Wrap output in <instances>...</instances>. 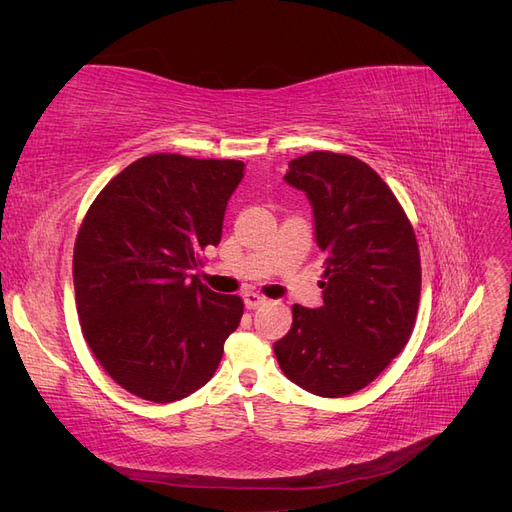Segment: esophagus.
Here are the masks:
<instances>
[{
  "instance_id": "34e87169",
  "label": "esophagus",
  "mask_w": 512,
  "mask_h": 512,
  "mask_svg": "<svg viewBox=\"0 0 512 512\" xmlns=\"http://www.w3.org/2000/svg\"><path fill=\"white\" fill-rule=\"evenodd\" d=\"M243 301H245V307H247V309H256V307L267 303V299L262 297V294H258V292H245V294H243Z\"/></svg>"
}]
</instances>
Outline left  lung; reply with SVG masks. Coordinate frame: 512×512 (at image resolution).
<instances>
[{"instance_id": "1", "label": "left lung", "mask_w": 512, "mask_h": 512, "mask_svg": "<svg viewBox=\"0 0 512 512\" xmlns=\"http://www.w3.org/2000/svg\"><path fill=\"white\" fill-rule=\"evenodd\" d=\"M286 183L312 203L324 254L322 305H292L273 344L284 376L320 397H346L380 376L412 335L421 254L404 207L374 168L346 153L288 162Z\"/></svg>"}]
</instances>
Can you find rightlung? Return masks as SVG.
Listing matches in <instances>:
<instances>
[{
    "mask_svg": "<svg viewBox=\"0 0 512 512\" xmlns=\"http://www.w3.org/2000/svg\"><path fill=\"white\" fill-rule=\"evenodd\" d=\"M239 160L151 153L91 203L74 243V297L85 342L128 393L170 404L205 386L243 301L190 271L218 245Z\"/></svg>",
    "mask_w": 512,
    "mask_h": 512,
    "instance_id": "obj_1",
    "label": "right lung"
}]
</instances>
